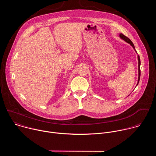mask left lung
Instances as JSON below:
<instances>
[{"label":"left lung","instance_id":"obj_1","mask_svg":"<svg viewBox=\"0 0 156 156\" xmlns=\"http://www.w3.org/2000/svg\"><path fill=\"white\" fill-rule=\"evenodd\" d=\"M119 36H120V37L121 38V39H123L125 42H128V44H129L130 45L133 47V48L134 49V50L135 51V52H136V54H138L137 53V52H136V49H135V46H134V44H133V43L132 42V41L128 38V37H127L126 36H125V35H123V34H119ZM138 83H137V84H136V86L138 84V83H139V81H140V76H141V70H140V65H141V62H140V56L138 55Z\"/></svg>","mask_w":156,"mask_h":156}]
</instances>
